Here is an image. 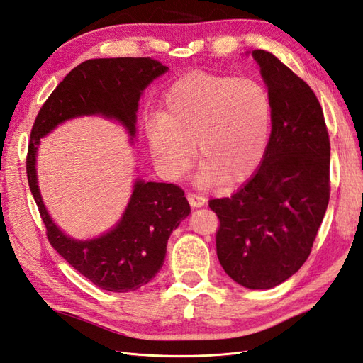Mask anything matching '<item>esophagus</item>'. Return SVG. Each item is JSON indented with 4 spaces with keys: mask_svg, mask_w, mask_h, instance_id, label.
Here are the masks:
<instances>
[{
    "mask_svg": "<svg viewBox=\"0 0 363 363\" xmlns=\"http://www.w3.org/2000/svg\"><path fill=\"white\" fill-rule=\"evenodd\" d=\"M187 199H189V202H190V206L191 207H202L206 204V198L204 196H201V195H196V193H189L187 195Z\"/></svg>",
    "mask_w": 363,
    "mask_h": 363,
    "instance_id": "1",
    "label": "esophagus"
}]
</instances>
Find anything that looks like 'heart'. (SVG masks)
Wrapping results in <instances>:
<instances>
[{
  "label": "heart",
  "mask_w": 363,
  "mask_h": 363,
  "mask_svg": "<svg viewBox=\"0 0 363 363\" xmlns=\"http://www.w3.org/2000/svg\"><path fill=\"white\" fill-rule=\"evenodd\" d=\"M271 121V97L257 80L191 72L167 89L147 136L164 178L178 181L189 172L196 143L204 161L199 185L238 184L263 161Z\"/></svg>",
  "instance_id": "b5f03b06"
}]
</instances>
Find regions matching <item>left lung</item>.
<instances>
[{
    "label": "left lung",
    "instance_id": "obj_1",
    "mask_svg": "<svg viewBox=\"0 0 363 363\" xmlns=\"http://www.w3.org/2000/svg\"><path fill=\"white\" fill-rule=\"evenodd\" d=\"M272 104L263 161L230 198L210 199L220 218L216 255L249 289H271L308 259L330 202V136L314 91L267 50H252Z\"/></svg>",
    "mask_w": 363,
    "mask_h": 363
}]
</instances>
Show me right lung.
I'll list each match as a JSON object with an SVG mask.
<instances>
[{"mask_svg": "<svg viewBox=\"0 0 363 363\" xmlns=\"http://www.w3.org/2000/svg\"><path fill=\"white\" fill-rule=\"evenodd\" d=\"M168 71L150 57L92 58L66 75L41 106L30 131L26 159L29 189L52 247L75 271L109 292L136 291L161 271L172 232L189 216L181 187L136 179L125 212L111 230L92 240H74L49 216L37 181L40 139L57 125L80 116H104L136 138L139 99L151 82Z\"/></svg>", "mask_w": 363, "mask_h": 363, "instance_id": "1", "label": "right lung"}]
</instances>
